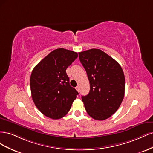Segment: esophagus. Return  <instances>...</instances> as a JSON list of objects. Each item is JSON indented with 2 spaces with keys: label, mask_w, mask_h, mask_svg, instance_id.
<instances>
[{
  "label": "esophagus",
  "mask_w": 153,
  "mask_h": 153,
  "mask_svg": "<svg viewBox=\"0 0 153 153\" xmlns=\"http://www.w3.org/2000/svg\"><path fill=\"white\" fill-rule=\"evenodd\" d=\"M76 89L77 90V91H78V92H79V91H80V87H78H78H76Z\"/></svg>",
  "instance_id": "obj_1"
}]
</instances>
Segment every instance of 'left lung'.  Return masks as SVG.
<instances>
[{"mask_svg": "<svg viewBox=\"0 0 153 153\" xmlns=\"http://www.w3.org/2000/svg\"><path fill=\"white\" fill-rule=\"evenodd\" d=\"M90 84V91L82 96L87 114L103 121L119 108L124 96L125 78L120 64L100 49L78 53Z\"/></svg>", "mask_w": 153, "mask_h": 153, "instance_id": "left-lung-1", "label": "left lung"}]
</instances>
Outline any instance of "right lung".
Instances as JSON below:
<instances>
[{"instance_id":"obj_1","label":"right lung","mask_w":153,"mask_h":153,"mask_svg":"<svg viewBox=\"0 0 153 153\" xmlns=\"http://www.w3.org/2000/svg\"><path fill=\"white\" fill-rule=\"evenodd\" d=\"M77 57L76 52L57 48L32 70L30 78L32 100L45 116L53 119L63 117L76 98L78 92L69 85L66 70Z\"/></svg>"}]
</instances>
